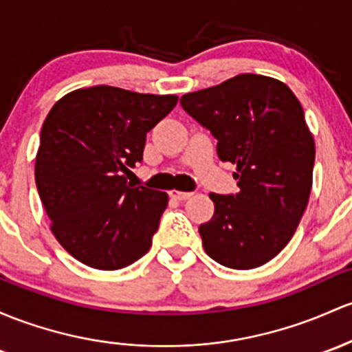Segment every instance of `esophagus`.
<instances>
[{
    "label": "esophagus",
    "instance_id": "obj_1",
    "mask_svg": "<svg viewBox=\"0 0 352 352\" xmlns=\"http://www.w3.org/2000/svg\"><path fill=\"white\" fill-rule=\"evenodd\" d=\"M192 192H186V191H171V196L177 201H184V199H188Z\"/></svg>",
    "mask_w": 352,
    "mask_h": 352
}]
</instances>
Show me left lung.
Instances as JSON below:
<instances>
[{
	"mask_svg": "<svg viewBox=\"0 0 352 352\" xmlns=\"http://www.w3.org/2000/svg\"><path fill=\"white\" fill-rule=\"evenodd\" d=\"M181 105L217 139L218 157L236 164L240 191L210 195L205 252L236 270L270 262L296 233L312 188L316 146L300 102L275 78L241 74L186 94Z\"/></svg>",
	"mask_w": 352,
	"mask_h": 352,
	"instance_id": "8db88e82",
	"label": "left lung"
}]
</instances>
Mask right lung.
<instances>
[{
  "mask_svg": "<svg viewBox=\"0 0 352 352\" xmlns=\"http://www.w3.org/2000/svg\"><path fill=\"white\" fill-rule=\"evenodd\" d=\"M177 104L109 85L78 89L48 112L35 181L52 232L78 262L124 268L144 256L168 206L166 192L127 183L146 134Z\"/></svg>",
  "mask_w": 352,
  "mask_h": 352,
  "instance_id": "1",
  "label": "right lung"
}]
</instances>
